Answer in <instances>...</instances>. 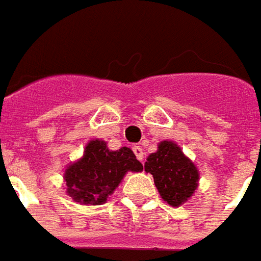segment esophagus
Segmentation results:
<instances>
[{"label":"esophagus","mask_w":261,"mask_h":261,"mask_svg":"<svg viewBox=\"0 0 261 261\" xmlns=\"http://www.w3.org/2000/svg\"><path fill=\"white\" fill-rule=\"evenodd\" d=\"M133 150H134V153H136L137 159L142 162V159H144V150H142V148H141V146H133Z\"/></svg>","instance_id":"esophagus-1"}]
</instances>
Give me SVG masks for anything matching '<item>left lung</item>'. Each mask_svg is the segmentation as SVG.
I'll list each match as a JSON object with an SVG mask.
<instances>
[{
	"instance_id": "left-lung-1",
	"label": "left lung",
	"mask_w": 261,
	"mask_h": 261,
	"mask_svg": "<svg viewBox=\"0 0 261 261\" xmlns=\"http://www.w3.org/2000/svg\"><path fill=\"white\" fill-rule=\"evenodd\" d=\"M144 167L153 175L160 196L170 206L185 203L198 188L199 171L173 141H162Z\"/></svg>"
}]
</instances>
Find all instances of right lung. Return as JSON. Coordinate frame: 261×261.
I'll use <instances>...</instances> for the list:
<instances>
[{"label":"right lung","instance_id":"1","mask_svg":"<svg viewBox=\"0 0 261 261\" xmlns=\"http://www.w3.org/2000/svg\"><path fill=\"white\" fill-rule=\"evenodd\" d=\"M142 165L133 150L123 146L108 149L105 141L92 140L84 155L65 170L66 192L82 204L105 203L128 171H142Z\"/></svg>","mask_w":261,"mask_h":261}]
</instances>
